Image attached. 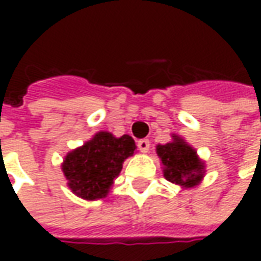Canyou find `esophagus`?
Instances as JSON below:
<instances>
[{"label": "esophagus", "instance_id": "34e87169", "mask_svg": "<svg viewBox=\"0 0 261 261\" xmlns=\"http://www.w3.org/2000/svg\"><path fill=\"white\" fill-rule=\"evenodd\" d=\"M137 147H138V149H140L141 152H148V151H149V147H151V142H149V140H147V138H144V140H140V141L137 142Z\"/></svg>", "mask_w": 261, "mask_h": 261}]
</instances>
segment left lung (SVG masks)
<instances>
[{"label":"left lung","mask_w":261,"mask_h":261,"mask_svg":"<svg viewBox=\"0 0 261 261\" xmlns=\"http://www.w3.org/2000/svg\"><path fill=\"white\" fill-rule=\"evenodd\" d=\"M158 156L164 164V176L172 183L192 187L201 180L204 166L197 159L196 151L175 136V141L158 145Z\"/></svg>","instance_id":"left-lung-1"}]
</instances>
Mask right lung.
Segmentation results:
<instances>
[{
	"label": "right lung",
	"instance_id": "add662e5",
	"mask_svg": "<svg viewBox=\"0 0 261 261\" xmlns=\"http://www.w3.org/2000/svg\"><path fill=\"white\" fill-rule=\"evenodd\" d=\"M136 151V142L130 136L116 138L110 133L100 131L65 156L63 172L68 186L76 196L85 200L103 198L119 175L125 158Z\"/></svg>",
	"mask_w": 261,
	"mask_h": 261
}]
</instances>
